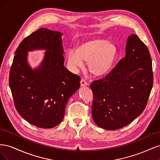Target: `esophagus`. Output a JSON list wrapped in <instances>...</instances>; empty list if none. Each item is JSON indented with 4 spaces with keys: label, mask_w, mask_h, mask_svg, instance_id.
I'll return each mask as SVG.
<instances>
[{
    "label": "esophagus",
    "mask_w": 160,
    "mask_h": 160,
    "mask_svg": "<svg viewBox=\"0 0 160 160\" xmlns=\"http://www.w3.org/2000/svg\"><path fill=\"white\" fill-rule=\"evenodd\" d=\"M80 84L81 87H84V86H88V83L84 79H81V82H80Z\"/></svg>",
    "instance_id": "34e87169"
}]
</instances>
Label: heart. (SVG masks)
<instances>
[{"mask_svg": "<svg viewBox=\"0 0 160 160\" xmlns=\"http://www.w3.org/2000/svg\"><path fill=\"white\" fill-rule=\"evenodd\" d=\"M118 55L114 43L104 39H92L82 43L75 49L66 51L67 60L73 69L83 65L88 61V67L92 74L97 77L107 75L112 69Z\"/></svg>", "mask_w": 160, "mask_h": 160, "instance_id": "heart-1", "label": "heart"}]
</instances>
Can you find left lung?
<instances>
[{"mask_svg":"<svg viewBox=\"0 0 160 160\" xmlns=\"http://www.w3.org/2000/svg\"><path fill=\"white\" fill-rule=\"evenodd\" d=\"M125 52L105 78L90 85L92 118L97 125L108 130L122 128L141 115L153 87L152 61L147 46L132 34Z\"/></svg>","mask_w":160,"mask_h":160,"instance_id":"obj_1","label":"left lung"}]
</instances>
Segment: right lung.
Here are the masks:
<instances>
[{
  "mask_svg": "<svg viewBox=\"0 0 160 160\" xmlns=\"http://www.w3.org/2000/svg\"><path fill=\"white\" fill-rule=\"evenodd\" d=\"M62 34L41 28L27 37L15 51L9 73V86L18 113L28 123L52 128L64 118L69 99L79 89L80 77L64 66ZM45 50L44 58L32 70L28 52Z\"/></svg>",
  "mask_w": 160,
  "mask_h": 160,
  "instance_id": "obj_1",
  "label": "right lung"
}]
</instances>
